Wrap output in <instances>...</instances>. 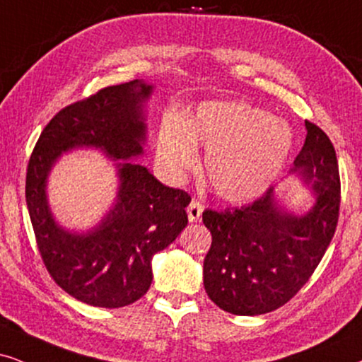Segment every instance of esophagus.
<instances>
[{"mask_svg":"<svg viewBox=\"0 0 362 362\" xmlns=\"http://www.w3.org/2000/svg\"><path fill=\"white\" fill-rule=\"evenodd\" d=\"M202 212H204V204L200 200L192 199L189 207H187V214H189V221L190 222H199L202 218Z\"/></svg>","mask_w":362,"mask_h":362,"instance_id":"1","label":"esophagus"}]
</instances>
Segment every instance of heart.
<instances>
[{
	"instance_id": "heart-1",
	"label": "heart",
	"mask_w": 362,
	"mask_h": 362,
	"mask_svg": "<svg viewBox=\"0 0 362 362\" xmlns=\"http://www.w3.org/2000/svg\"><path fill=\"white\" fill-rule=\"evenodd\" d=\"M195 145L207 148L205 175L215 194L228 202L262 195L289 158L291 127L264 110L242 102H214L189 122L167 118L157 136V162L172 180L197 165Z\"/></svg>"
}]
</instances>
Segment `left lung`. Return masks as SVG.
I'll return each mask as SVG.
<instances>
[{
	"label": "left lung",
	"instance_id": "left-lung-1",
	"mask_svg": "<svg viewBox=\"0 0 362 362\" xmlns=\"http://www.w3.org/2000/svg\"><path fill=\"white\" fill-rule=\"evenodd\" d=\"M304 147L294 168L313 182L315 204L305 215L286 212L274 189L252 204L202 214L212 244L204 259V287L226 313H272L303 289L336 232L341 178L332 141L305 120Z\"/></svg>",
	"mask_w": 362,
	"mask_h": 362
}]
</instances>
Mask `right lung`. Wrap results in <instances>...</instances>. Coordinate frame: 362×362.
<instances>
[{
	"mask_svg": "<svg viewBox=\"0 0 362 362\" xmlns=\"http://www.w3.org/2000/svg\"><path fill=\"white\" fill-rule=\"evenodd\" d=\"M145 81L107 86L62 108L41 132L26 168V204L45 267L63 291L95 308H123L152 284V257L184 230L190 195L158 182L128 158L144 153ZM102 148L117 164V204L88 235L54 222L46 200L52 163L75 146Z\"/></svg>",
	"mask_w": 362,
	"mask_h": 362,
	"instance_id": "obj_1",
	"label": "right lung"
}]
</instances>
